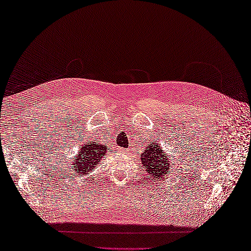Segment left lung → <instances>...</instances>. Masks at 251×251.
Listing matches in <instances>:
<instances>
[{"instance_id":"1","label":"left lung","mask_w":251,"mask_h":251,"mask_svg":"<svg viewBox=\"0 0 251 251\" xmlns=\"http://www.w3.org/2000/svg\"><path fill=\"white\" fill-rule=\"evenodd\" d=\"M140 159L142 166H144L147 172L155 179L162 178L165 176V174H169L170 161H168V156L163 154L158 144L153 142L150 146L148 144L147 150L142 151Z\"/></svg>"}]
</instances>
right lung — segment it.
I'll use <instances>...</instances> for the list:
<instances>
[{"label": "right lung", "mask_w": 251, "mask_h": 251, "mask_svg": "<svg viewBox=\"0 0 251 251\" xmlns=\"http://www.w3.org/2000/svg\"><path fill=\"white\" fill-rule=\"evenodd\" d=\"M107 151V148L102 144L98 143H87L83 144L80 148V151H78V155L75 159L74 165L75 173L81 175L88 174L91 170H93L97 165L98 162H100L102 156Z\"/></svg>", "instance_id": "obj_1"}]
</instances>
